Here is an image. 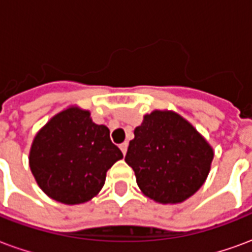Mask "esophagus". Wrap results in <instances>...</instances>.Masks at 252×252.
Listing matches in <instances>:
<instances>
[{
  "label": "esophagus",
  "instance_id": "1",
  "mask_svg": "<svg viewBox=\"0 0 252 252\" xmlns=\"http://www.w3.org/2000/svg\"><path fill=\"white\" fill-rule=\"evenodd\" d=\"M120 150H121V153L126 155V150H128V143L124 142V143H123V144H120Z\"/></svg>",
  "mask_w": 252,
  "mask_h": 252
}]
</instances>
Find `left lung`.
I'll return each instance as SVG.
<instances>
[{"instance_id": "8db88e82", "label": "left lung", "mask_w": 252, "mask_h": 252, "mask_svg": "<svg viewBox=\"0 0 252 252\" xmlns=\"http://www.w3.org/2000/svg\"><path fill=\"white\" fill-rule=\"evenodd\" d=\"M126 162L140 190L162 204L189 198L205 182L213 150L189 123L174 112L155 110L135 128Z\"/></svg>"}]
</instances>
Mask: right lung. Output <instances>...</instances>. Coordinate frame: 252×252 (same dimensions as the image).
<instances>
[{
    "mask_svg": "<svg viewBox=\"0 0 252 252\" xmlns=\"http://www.w3.org/2000/svg\"><path fill=\"white\" fill-rule=\"evenodd\" d=\"M123 158L109 129L90 113L70 108L52 117L36 135L30 166L37 185L54 200L75 205L102 189L106 171Z\"/></svg>",
    "mask_w": 252,
    "mask_h": 252,
    "instance_id": "1",
    "label": "right lung"
}]
</instances>
